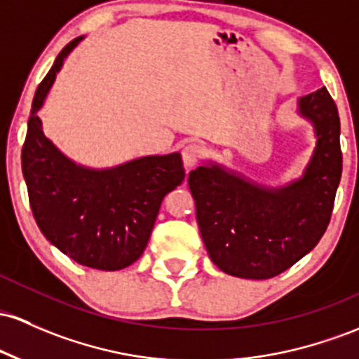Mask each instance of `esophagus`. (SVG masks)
Returning <instances> with one entry per match:
<instances>
[{
  "label": "esophagus",
  "instance_id": "34e87169",
  "mask_svg": "<svg viewBox=\"0 0 359 359\" xmlns=\"http://www.w3.org/2000/svg\"><path fill=\"white\" fill-rule=\"evenodd\" d=\"M204 156V148L201 144L189 143L182 149V160L186 167H194L199 163V160Z\"/></svg>",
  "mask_w": 359,
  "mask_h": 359
}]
</instances>
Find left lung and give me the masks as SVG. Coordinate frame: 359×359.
Here are the masks:
<instances>
[{
	"instance_id": "1",
	"label": "left lung",
	"mask_w": 359,
	"mask_h": 359,
	"mask_svg": "<svg viewBox=\"0 0 359 359\" xmlns=\"http://www.w3.org/2000/svg\"><path fill=\"white\" fill-rule=\"evenodd\" d=\"M317 147L298 180L269 189L216 163L189 173L196 218L211 261L230 276L269 279L290 269L325 233L341 182L339 112L327 88L298 100Z\"/></svg>"
}]
</instances>
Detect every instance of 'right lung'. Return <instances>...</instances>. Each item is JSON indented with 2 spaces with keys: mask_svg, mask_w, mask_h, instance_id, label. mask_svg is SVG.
Instances as JSON below:
<instances>
[{
  "mask_svg": "<svg viewBox=\"0 0 359 359\" xmlns=\"http://www.w3.org/2000/svg\"><path fill=\"white\" fill-rule=\"evenodd\" d=\"M83 37L59 53L39 85L22 149L30 208L44 237L86 267L119 271L147 249L161 201L186 177L180 153L143 156L119 167L86 168L47 140L37 112L65 57Z\"/></svg>",
  "mask_w": 359,
  "mask_h": 359,
  "instance_id": "obj_1",
  "label": "right lung"
}]
</instances>
